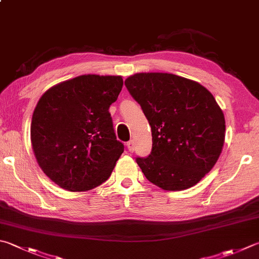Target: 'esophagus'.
<instances>
[{"mask_svg":"<svg viewBox=\"0 0 259 259\" xmlns=\"http://www.w3.org/2000/svg\"><path fill=\"white\" fill-rule=\"evenodd\" d=\"M127 149H128V151L130 152H134L135 151V144H134V141L133 140H131V141H128L127 142Z\"/></svg>","mask_w":259,"mask_h":259,"instance_id":"34e87169","label":"esophagus"}]
</instances>
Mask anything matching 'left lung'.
I'll list each match as a JSON object with an SVG mask.
<instances>
[{"instance_id":"1","label":"left lung","mask_w":259,"mask_h":259,"mask_svg":"<svg viewBox=\"0 0 259 259\" xmlns=\"http://www.w3.org/2000/svg\"><path fill=\"white\" fill-rule=\"evenodd\" d=\"M152 131V150L136 162L165 190L196 185L211 171L224 143L226 120L213 95L197 82L169 73H138L125 80Z\"/></svg>"}]
</instances>
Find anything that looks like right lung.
<instances>
[{
  "mask_svg": "<svg viewBox=\"0 0 259 259\" xmlns=\"http://www.w3.org/2000/svg\"><path fill=\"white\" fill-rule=\"evenodd\" d=\"M121 88V76L88 74L51 88L39 99L30 128L33 153L60 187L83 192L110 177L125 149L109 113Z\"/></svg>",
  "mask_w": 259,
  "mask_h": 259,
  "instance_id": "obj_1",
  "label": "right lung"
}]
</instances>
